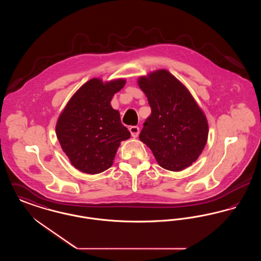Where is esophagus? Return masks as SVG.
Here are the masks:
<instances>
[{
	"label": "esophagus",
	"instance_id": "esophagus-1",
	"mask_svg": "<svg viewBox=\"0 0 261 261\" xmlns=\"http://www.w3.org/2000/svg\"><path fill=\"white\" fill-rule=\"evenodd\" d=\"M129 131H130V133H131L132 137L136 138V137H138V135H139L140 129H139V127H138V126H131V127H129Z\"/></svg>",
	"mask_w": 261,
	"mask_h": 261
}]
</instances>
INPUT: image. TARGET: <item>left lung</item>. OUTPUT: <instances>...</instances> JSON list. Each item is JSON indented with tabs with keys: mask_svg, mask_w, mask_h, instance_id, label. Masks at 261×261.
Here are the masks:
<instances>
[{
	"mask_svg": "<svg viewBox=\"0 0 261 261\" xmlns=\"http://www.w3.org/2000/svg\"><path fill=\"white\" fill-rule=\"evenodd\" d=\"M151 113L140 140L162 168L181 171L199 159L207 142V119L197 101L175 76L159 69L138 79Z\"/></svg>",
	"mask_w": 261,
	"mask_h": 261,
	"instance_id": "obj_1",
	"label": "left lung"
}]
</instances>
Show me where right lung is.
<instances>
[{
	"mask_svg": "<svg viewBox=\"0 0 261 261\" xmlns=\"http://www.w3.org/2000/svg\"><path fill=\"white\" fill-rule=\"evenodd\" d=\"M125 79L102 82L92 78L68 100L56 125L63 152L76 169L98 174L109 169L120 143L130 138L111 100Z\"/></svg>",
	"mask_w": 261,
	"mask_h": 261,
	"instance_id": "add662e5",
	"label": "right lung"
}]
</instances>
